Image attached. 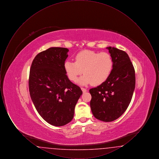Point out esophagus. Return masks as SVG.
<instances>
[{"label": "esophagus", "instance_id": "esophagus-1", "mask_svg": "<svg viewBox=\"0 0 159 159\" xmlns=\"http://www.w3.org/2000/svg\"><path fill=\"white\" fill-rule=\"evenodd\" d=\"M81 89H82V91H83V93H84V92H87V89H85V88H81Z\"/></svg>", "mask_w": 159, "mask_h": 159}]
</instances>
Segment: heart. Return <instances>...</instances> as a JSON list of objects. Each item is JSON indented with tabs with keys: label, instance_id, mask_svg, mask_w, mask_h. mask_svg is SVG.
Wrapping results in <instances>:
<instances>
[{
	"label": "heart",
	"instance_id": "1",
	"mask_svg": "<svg viewBox=\"0 0 159 159\" xmlns=\"http://www.w3.org/2000/svg\"><path fill=\"white\" fill-rule=\"evenodd\" d=\"M113 67V59L110 53L89 50L77 53L75 62L66 60L64 64L67 75L73 82L77 81L83 70L84 75L79 80V83L82 85L104 83L111 75Z\"/></svg>",
	"mask_w": 159,
	"mask_h": 159
}]
</instances>
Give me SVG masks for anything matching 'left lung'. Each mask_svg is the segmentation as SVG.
Here are the masks:
<instances>
[{
  "instance_id": "obj_1",
  "label": "left lung",
  "mask_w": 159,
  "mask_h": 159,
  "mask_svg": "<svg viewBox=\"0 0 159 159\" xmlns=\"http://www.w3.org/2000/svg\"><path fill=\"white\" fill-rule=\"evenodd\" d=\"M114 67L108 79L92 88L90 106L94 117L101 121H112L120 117L131 101L135 87V73L128 55L114 47H107Z\"/></svg>"
}]
</instances>
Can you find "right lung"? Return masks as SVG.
Instances as JSON below:
<instances>
[{
    "label": "right lung",
    "instance_id": "right-lung-1",
    "mask_svg": "<svg viewBox=\"0 0 159 159\" xmlns=\"http://www.w3.org/2000/svg\"><path fill=\"white\" fill-rule=\"evenodd\" d=\"M68 51L52 47L38 53L30 70L29 85L33 103L40 116L55 126L72 120L82 94L80 87L68 79L64 70Z\"/></svg>",
    "mask_w": 159,
    "mask_h": 159
}]
</instances>
